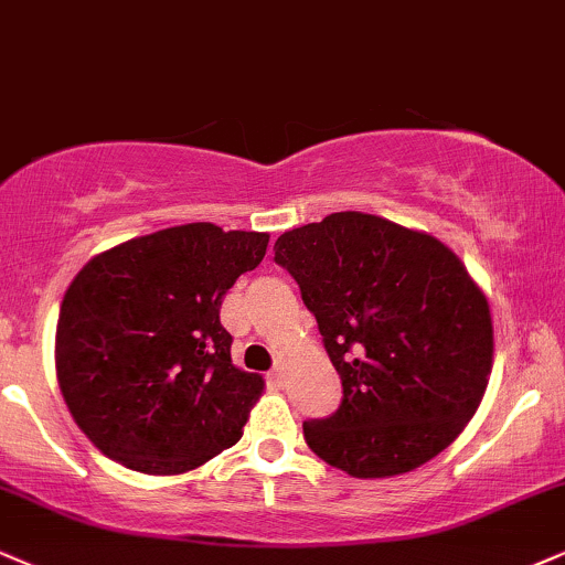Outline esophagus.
Segmentation results:
<instances>
[{
  "label": "esophagus",
  "mask_w": 565,
  "mask_h": 565,
  "mask_svg": "<svg viewBox=\"0 0 565 565\" xmlns=\"http://www.w3.org/2000/svg\"><path fill=\"white\" fill-rule=\"evenodd\" d=\"M282 380H285V374H282V369H271L269 372V382L275 387H282Z\"/></svg>",
  "instance_id": "34e87169"
}]
</instances>
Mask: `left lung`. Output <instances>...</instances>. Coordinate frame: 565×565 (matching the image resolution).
<instances>
[{"instance_id": "left-lung-1", "label": "left lung", "mask_w": 565, "mask_h": 565, "mask_svg": "<svg viewBox=\"0 0 565 565\" xmlns=\"http://www.w3.org/2000/svg\"><path fill=\"white\" fill-rule=\"evenodd\" d=\"M294 275L343 382L327 419L303 422L322 461L356 479L419 469L461 435L492 372V317L452 250L377 214L335 212L288 230Z\"/></svg>"}]
</instances>
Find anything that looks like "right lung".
Returning a JSON list of instances; mask_svg holds the SVG:
<instances>
[{
	"label": "right lung",
	"instance_id": "add662e5",
	"mask_svg": "<svg viewBox=\"0 0 565 565\" xmlns=\"http://www.w3.org/2000/svg\"><path fill=\"white\" fill-rule=\"evenodd\" d=\"M267 243L191 222L125 241L75 275L54 364L70 414L104 456L183 475L241 440L264 380L230 359L220 306Z\"/></svg>",
	"mask_w": 565,
	"mask_h": 565
}]
</instances>
